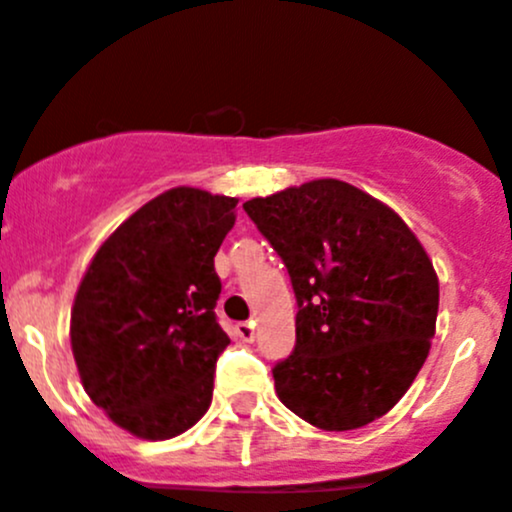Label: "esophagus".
<instances>
[{
    "label": "esophagus",
    "mask_w": 512,
    "mask_h": 512,
    "mask_svg": "<svg viewBox=\"0 0 512 512\" xmlns=\"http://www.w3.org/2000/svg\"><path fill=\"white\" fill-rule=\"evenodd\" d=\"M235 335L240 337V340L252 342V340H255V322H237Z\"/></svg>",
    "instance_id": "34e87169"
}]
</instances>
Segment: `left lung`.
Wrapping results in <instances>:
<instances>
[{
	"mask_svg": "<svg viewBox=\"0 0 512 512\" xmlns=\"http://www.w3.org/2000/svg\"><path fill=\"white\" fill-rule=\"evenodd\" d=\"M245 212L290 272L295 350L275 393L320 430H355L393 410L418 377L440 285L425 247L385 202L342 180H312Z\"/></svg>",
	"mask_w": 512,
	"mask_h": 512,
	"instance_id": "left-lung-1",
	"label": "left lung"
}]
</instances>
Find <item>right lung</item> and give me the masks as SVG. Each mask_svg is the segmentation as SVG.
<instances>
[{
    "mask_svg": "<svg viewBox=\"0 0 512 512\" xmlns=\"http://www.w3.org/2000/svg\"><path fill=\"white\" fill-rule=\"evenodd\" d=\"M237 197L172 187L99 245L77 287L69 342L84 393L142 440L190 430L212 403L222 282L215 255Z\"/></svg>",
    "mask_w": 512,
    "mask_h": 512,
    "instance_id": "1",
    "label": "right lung"
}]
</instances>
